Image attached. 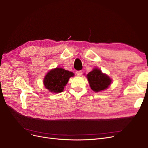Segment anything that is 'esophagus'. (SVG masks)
Listing matches in <instances>:
<instances>
[{
  "mask_svg": "<svg viewBox=\"0 0 148 148\" xmlns=\"http://www.w3.org/2000/svg\"><path fill=\"white\" fill-rule=\"evenodd\" d=\"M76 74H77V75H78V76H82V71H77L76 72Z\"/></svg>",
  "mask_w": 148,
  "mask_h": 148,
  "instance_id": "1",
  "label": "esophagus"
}]
</instances>
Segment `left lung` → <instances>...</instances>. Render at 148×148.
Here are the masks:
<instances>
[{
  "label": "left lung",
  "mask_w": 148,
  "mask_h": 148,
  "mask_svg": "<svg viewBox=\"0 0 148 148\" xmlns=\"http://www.w3.org/2000/svg\"><path fill=\"white\" fill-rule=\"evenodd\" d=\"M87 77L91 89L95 92L106 89L112 82L108 76L102 73L101 71L97 68L89 73Z\"/></svg>",
  "instance_id": "obj_1"
}]
</instances>
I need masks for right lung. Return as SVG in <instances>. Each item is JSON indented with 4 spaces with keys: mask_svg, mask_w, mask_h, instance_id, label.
Wrapping results in <instances>:
<instances>
[{
    "mask_svg": "<svg viewBox=\"0 0 148 148\" xmlns=\"http://www.w3.org/2000/svg\"><path fill=\"white\" fill-rule=\"evenodd\" d=\"M73 76H74V74L72 72L56 68L51 69L45 75L44 80V86L51 92H61L68 82L69 77Z\"/></svg>",
    "mask_w": 148,
    "mask_h": 148,
    "instance_id": "obj_1",
    "label": "right lung"
}]
</instances>
